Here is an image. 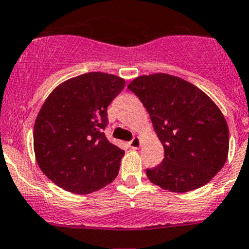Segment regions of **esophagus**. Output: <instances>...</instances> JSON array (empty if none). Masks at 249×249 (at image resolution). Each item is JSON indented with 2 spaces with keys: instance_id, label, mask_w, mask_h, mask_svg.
Wrapping results in <instances>:
<instances>
[{
  "instance_id": "34e87169",
  "label": "esophagus",
  "mask_w": 249,
  "mask_h": 249,
  "mask_svg": "<svg viewBox=\"0 0 249 249\" xmlns=\"http://www.w3.org/2000/svg\"><path fill=\"white\" fill-rule=\"evenodd\" d=\"M140 145H142V139H140L139 137L134 138V139L129 142V146H130L131 149H139Z\"/></svg>"
}]
</instances>
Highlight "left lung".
<instances>
[{
	"label": "left lung",
	"instance_id": "8db88e82",
	"mask_svg": "<svg viewBox=\"0 0 249 249\" xmlns=\"http://www.w3.org/2000/svg\"><path fill=\"white\" fill-rule=\"evenodd\" d=\"M127 89L148 110L164 159L146 176L173 193L198 189L226 164L229 131L217 104L192 83L169 73L142 75Z\"/></svg>",
	"mask_w": 249,
	"mask_h": 249
}]
</instances>
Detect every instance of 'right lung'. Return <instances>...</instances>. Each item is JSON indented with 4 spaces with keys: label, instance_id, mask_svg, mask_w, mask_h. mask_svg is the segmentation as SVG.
I'll return each instance as SVG.
<instances>
[{
    "label": "right lung",
    "instance_id": "1",
    "mask_svg": "<svg viewBox=\"0 0 249 249\" xmlns=\"http://www.w3.org/2000/svg\"><path fill=\"white\" fill-rule=\"evenodd\" d=\"M125 86L122 77L88 72L53 89L34 126L36 161L62 189L89 194L116 178L124 150L107 139V107Z\"/></svg>",
    "mask_w": 249,
    "mask_h": 249
}]
</instances>
